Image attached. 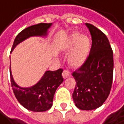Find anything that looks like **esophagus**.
<instances>
[{"label": "esophagus", "mask_w": 124, "mask_h": 124, "mask_svg": "<svg viewBox=\"0 0 124 124\" xmlns=\"http://www.w3.org/2000/svg\"><path fill=\"white\" fill-rule=\"evenodd\" d=\"M70 76H71L70 73L69 71H68V70H64L63 73H62V77H63L65 79H66V78L70 77Z\"/></svg>", "instance_id": "obj_1"}]
</instances>
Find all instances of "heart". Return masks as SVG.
I'll return each mask as SVG.
<instances>
[{"instance_id":"heart-1","label":"heart","mask_w":124,"mask_h":124,"mask_svg":"<svg viewBox=\"0 0 124 124\" xmlns=\"http://www.w3.org/2000/svg\"><path fill=\"white\" fill-rule=\"evenodd\" d=\"M91 48V38L86 35L76 32L67 38L62 50L65 53L71 51L68 56L69 63L73 68H80L86 62Z\"/></svg>"}]
</instances>
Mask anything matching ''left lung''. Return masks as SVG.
Returning a JSON list of instances; mask_svg holds the SVG:
<instances>
[{"label": "left lung", "instance_id": "left-lung-1", "mask_svg": "<svg viewBox=\"0 0 124 124\" xmlns=\"http://www.w3.org/2000/svg\"><path fill=\"white\" fill-rule=\"evenodd\" d=\"M92 45L86 62L73 73L76 86L73 102L80 110L100 108L107 100L113 83V54L107 36L94 25L86 23Z\"/></svg>", "mask_w": 124, "mask_h": 124}]
</instances>
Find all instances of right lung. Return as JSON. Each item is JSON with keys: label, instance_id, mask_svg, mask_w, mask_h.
Wrapping results in <instances>:
<instances>
[{"label": "right lung", "instance_id": "obj_1", "mask_svg": "<svg viewBox=\"0 0 124 124\" xmlns=\"http://www.w3.org/2000/svg\"><path fill=\"white\" fill-rule=\"evenodd\" d=\"M51 25L52 23H40L25 28L16 37L11 51L17 45L29 38H46ZM62 69H59L56 71L47 70L35 85L29 87H22L14 80L10 64L11 84L16 98L24 108L30 111L44 112L49 110L53 105V98L56 89L64 81L62 76Z\"/></svg>", "mask_w": 124, "mask_h": 124}]
</instances>
